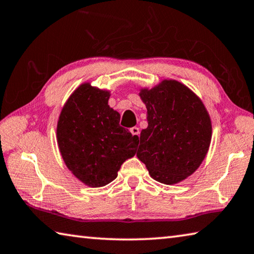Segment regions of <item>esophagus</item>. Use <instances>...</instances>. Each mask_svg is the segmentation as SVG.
<instances>
[{
  "mask_svg": "<svg viewBox=\"0 0 254 254\" xmlns=\"http://www.w3.org/2000/svg\"><path fill=\"white\" fill-rule=\"evenodd\" d=\"M130 132H131L132 136L139 137V128L138 127H131L130 128Z\"/></svg>",
  "mask_w": 254,
  "mask_h": 254,
  "instance_id": "obj_1",
  "label": "esophagus"
}]
</instances>
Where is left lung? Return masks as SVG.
I'll return each mask as SVG.
<instances>
[{"mask_svg":"<svg viewBox=\"0 0 254 254\" xmlns=\"http://www.w3.org/2000/svg\"><path fill=\"white\" fill-rule=\"evenodd\" d=\"M148 126L140 132L137 157L159 183L173 185L197 170L208 152L212 122L203 101L185 84L162 80L141 88Z\"/></svg>","mask_w":254,"mask_h":254,"instance_id":"8db88e82","label":"left lung"}]
</instances>
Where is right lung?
<instances>
[{"mask_svg": "<svg viewBox=\"0 0 254 254\" xmlns=\"http://www.w3.org/2000/svg\"><path fill=\"white\" fill-rule=\"evenodd\" d=\"M110 91L83 82L71 93L57 124V141L65 166L89 188L113 182L120 166L135 156L138 137L119 125Z\"/></svg>", "mask_w": 254, "mask_h": 254, "instance_id": "add662e5", "label": "right lung"}]
</instances>
